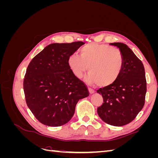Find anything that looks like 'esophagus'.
Wrapping results in <instances>:
<instances>
[{
	"label": "esophagus",
	"instance_id": "1",
	"mask_svg": "<svg viewBox=\"0 0 158 158\" xmlns=\"http://www.w3.org/2000/svg\"><path fill=\"white\" fill-rule=\"evenodd\" d=\"M88 91L90 94H93L95 93V90H94L93 89H91V88H88Z\"/></svg>",
	"mask_w": 158,
	"mask_h": 158
}]
</instances>
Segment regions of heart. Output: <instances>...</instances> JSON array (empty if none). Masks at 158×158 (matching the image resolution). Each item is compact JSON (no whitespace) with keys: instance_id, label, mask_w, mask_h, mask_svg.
<instances>
[{"instance_id":"obj_1","label":"heart","mask_w":158,"mask_h":158,"mask_svg":"<svg viewBox=\"0 0 158 158\" xmlns=\"http://www.w3.org/2000/svg\"><path fill=\"white\" fill-rule=\"evenodd\" d=\"M123 64L122 53L118 49L95 43L82 47L80 56L73 53L68 58V64L76 77L80 78L88 69L85 82L95 83L100 87H107L115 82Z\"/></svg>"}]
</instances>
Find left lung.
<instances>
[{
    "label": "left lung",
    "instance_id": "obj_1",
    "mask_svg": "<svg viewBox=\"0 0 158 158\" xmlns=\"http://www.w3.org/2000/svg\"><path fill=\"white\" fill-rule=\"evenodd\" d=\"M121 52L124 64L117 80L107 87L99 88L103 103L98 108L102 121L110 125L122 127L130 123L144 106L146 93L145 70L142 61L123 43H112Z\"/></svg>",
    "mask_w": 158,
    "mask_h": 158
}]
</instances>
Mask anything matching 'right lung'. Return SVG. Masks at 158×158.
<instances>
[{"label":"right lung","mask_w":158,"mask_h":158,"mask_svg":"<svg viewBox=\"0 0 158 158\" xmlns=\"http://www.w3.org/2000/svg\"><path fill=\"white\" fill-rule=\"evenodd\" d=\"M84 42L51 44L33 58L23 80L27 107L42 124L59 127L73 117L76 106L89 95L84 82L74 75L69 56Z\"/></svg>","instance_id":"add662e5"}]
</instances>
